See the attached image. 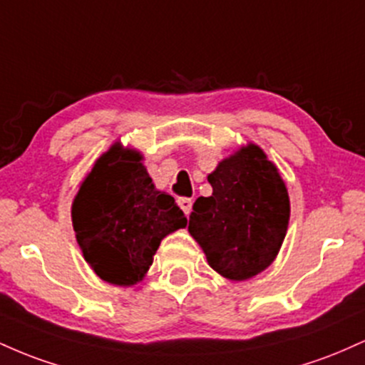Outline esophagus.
<instances>
[{
    "label": "esophagus",
    "mask_w": 365,
    "mask_h": 365,
    "mask_svg": "<svg viewBox=\"0 0 365 365\" xmlns=\"http://www.w3.org/2000/svg\"><path fill=\"white\" fill-rule=\"evenodd\" d=\"M178 206L188 216V215H190V211H192V199H188V197H180Z\"/></svg>",
    "instance_id": "obj_1"
}]
</instances>
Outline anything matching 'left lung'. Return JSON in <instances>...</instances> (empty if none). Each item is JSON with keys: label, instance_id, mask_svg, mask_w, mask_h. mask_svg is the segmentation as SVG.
Listing matches in <instances>:
<instances>
[{"label": "left lung", "instance_id": "left-lung-1", "mask_svg": "<svg viewBox=\"0 0 365 365\" xmlns=\"http://www.w3.org/2000/svg\"><path fill=\"white\" fill-rule=\"evenodd\" d=\"M207 180L212 195L195 200L188 232L212 269L244 282L266 269L279 252L290 220L287 187L255 144L223 159Z\"/></svg>", "mask_w": 365, "mask_h": 365}]
</instances>
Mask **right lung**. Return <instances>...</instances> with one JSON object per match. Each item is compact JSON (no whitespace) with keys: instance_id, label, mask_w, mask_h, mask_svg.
Returning a JSON list of instances; mask_svg holds the SVG:
<instances>
[{"instance_id":"obj_1","label":"right lung","mask_w":365,"mask_h":365,"mask_svg":"<svg viewBox=\"0 0 365 365\" xmlns=\"http://www.w3.org/2000/svg\"><path fill=\"white\" fill-rule=\"evenodd\" d=\"M140 161L139 150L113 144L72 204L83 259L99 278L118 287L140 282L163 238L187 226L173 197L156 190Z\"/></svg>"}]
</instances>
